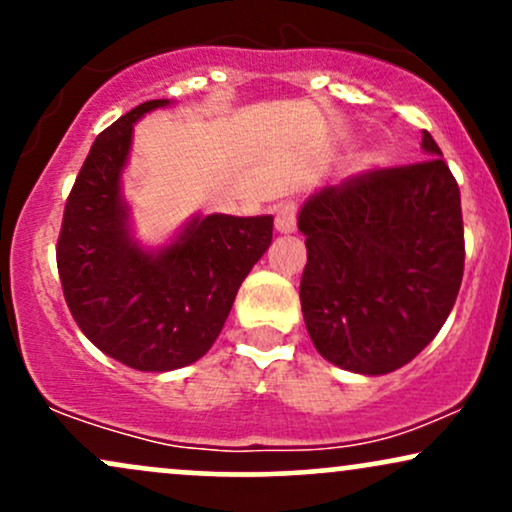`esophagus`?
<instances>
[{
  "label": "esophagus",
  "mask_w": 512,
  "mask_h": 512,
  "mask_svg": "<svg viewBox=\"0 0 512 512\" xmlns=\"http://www.w3.org/2000/svg\"><path fill=\"white\" fill-rule=\"evenodd\" d=\"M274 226L279 233H293L296 231V204L286 202L276 209Z\"/></svg>",
  "instance_id": "obj_1"
}]
</instances>
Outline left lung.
<instances>
[{
    "label": "left lung",
    "instance_id": "left-lung-1",
    "mask_svg": "<svg viewBox=\"0 0 512 512\" xmlns=\"http://www.w3.org/2000/svg\"><path fill=\"white\" fill-rule=\"evenodd\" d=\"M421 149V163L322 187L298 211L305 327L351 373L385 375L421 354L460 291V187L428 132Z\"/></svg>",
    "mask_w": 512,
    "mask_h": 512
}]
</instances>
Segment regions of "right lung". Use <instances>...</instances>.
Segmentation results:
<instances>
[{"label":"right lung","instance_id":"1","mask_svg":"<svg viewBox=\"0 0 512 512\" xmlns=\"http://www.w3.org/2000/svg\"><path fill=\"white\" fill-rule=\"evenodd\" d=\"M170 105L146 101L103 129L69 192L57 269L76 325L103 354L166 373L211 349L236 293L272 243V216H192L161 248L132 233L122 170L134 125Z\"/></svg>","mask_w":512,"mask_h":512}]
</instances>
